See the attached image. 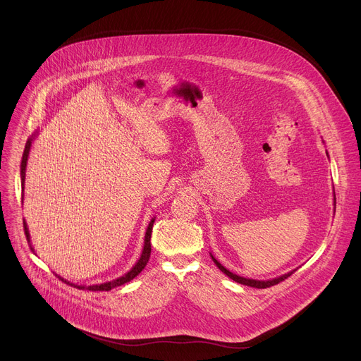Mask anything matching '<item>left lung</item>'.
<instances>
[{"label": "left lung", "instance_id": "left-lung-1", "mask_svg": "<svg viewBox=\"0 0 361 361\" xmlns=\"http://www.w3.org/2000/svg\"><path fill=\"white\" fill-rule=\"evenodd\" d=\"M210 256H212V259H213V262L216 264V267L223 272V274H226L228 278L231 279H233L235 282H239V283H242V285H247V286H252V288H259V289H264V288H269V286H274V285H276V283H279V282H282V281H285L288 276H290L297 269H293V271H290V272H288V274H285V275H281V276H278V278H274V279H268V281H257V279H249V278H243V276H239V275H236V274H233V272H231L228 269H226L220 262L210 253Z\"/></svg>", "mask_w": 361, "mask_h": 361}]
</instances>
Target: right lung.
<instances>
[{"label":"right lung","instance_id":"right-lung-1","mask_svg":"<svg viewBox=\"0 0 361 361\" xmlns=\"http://www.w3.org/2000/svg\"><path fill=\"white\" fill-rule=\"evenodd\" d=\"M37 137V133L35 135H31L27 142H25V148H24V154H23V159H21V185H23V191H24V181H25V169H27V159H28V154H30V148H31V142L32 140H35ZM154 221L155 219H152L147 227V232H145V239H144V249H142V253H141V257L138 259L137 264L130 268L129 272H126L125 275L114 279V281H109V282H104V283H96V285H75L76 288L79 289H86V290H111L112 288H116V286H121L129 281H133L144 268L145 265L148 264V259H149V255H151V233H152V226H154ZM24 223V232H25V236H27V240H28V245H30V249L35 252V247H32L31 245V240H30V233H28V227H27V223ZM61 281H64L61 278ZM66 282V281H64ZM73 285V283H72Z\"/></svg>","mask_w":361,"mask_h":361}]
</instances>
